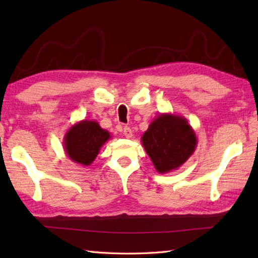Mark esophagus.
<instances>
[{
  "label": "esophagus",
  "instance_id": "esophagus-1",
  "mask_svg": "<svg viewBox=\"0 0 258 258\" xmlns=\"http://www.w3.org/2000/svg\"><path fill=\"white\" fill-rule=\"evenodd\" d=\"M123 132H124V135L126 139H131L133 136V131H132V128L128 127V126H125Z\"/></svg>",
  "mask_w": 258,
  "mask_h": 258
}]
</instances>
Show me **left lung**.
Returning <instances> with one entry per match:
<instances>
[{"label":"left lung","mask_w":258,"mask_h":258,"mask_svg":"<svg viewBox=\"0 0 258 258\" xmlns=\"http://www.w3.org/2000/svg\"><path fill=\"white\" fill-rule=\"evenodd\" d=\"M141 141L160 174L182 166L197 146L195 132L187 119L172 113H162L152 120Z\"/></svg>","instance_id":"obj_1"}]
</instances>
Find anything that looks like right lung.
I'll return each mask as SVG.
<instances>
[{"mask_svg":"<svg viewBox=\"0 0 258 258\" xmlns=\"http://www.w3.org/2000/svg\"><path fill=\"white\" fill-rule=\"evenodd\" d=\"M111 138L108 131L103 130L96 120H80L64 135L65 154L74 163L90 166Z\"/></svg>","mask_w":258,"mask_h":258,"instance_id":"obj_1","label":"right lung"}]
</instances>
